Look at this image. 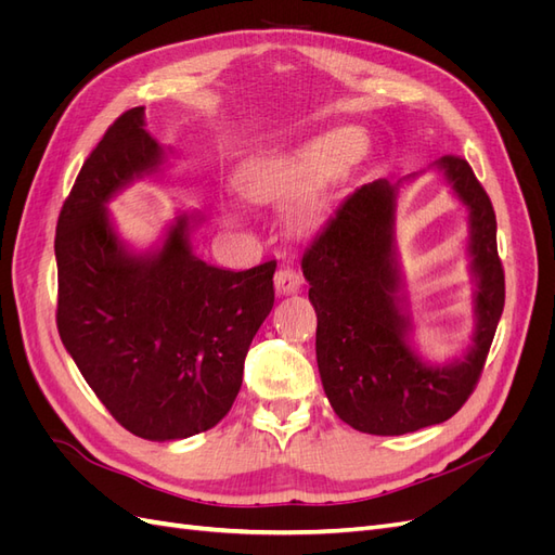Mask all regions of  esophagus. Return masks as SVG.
<instances>
[{
  "label": "esophagus",
  "instance_id": "34e87169",
  "mask_svg": "<svg viewBox=\"0 0 555 555\" xmlns=\"http://www.w3.org/2000/svg\"><path fill=\"white\" fill-rule=\"evenodd\" d=\"M300 284H304V275H300L296 268L282 266L280 271L275 273V289L280 294H294V292L300 289Z\"/></svg>",
  "mask_w": 555,
  "mask_h": 555
}]
</instances>
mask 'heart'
Listing matches in <instances>:
<instances>
[{
	"mask_svg": "<svg viewBox=\"0 0 555 555\" xmlns=\"http://www.w3.org/2000/svg\"><path fill=\"white\" fill-rule=\"evenodd\" d=\"M365 147V133L343 127L314 139L287 157L249 164L238 173V192L251 201H284L343 171Z\"/></svg>",
	"mask_w": 555,
	"mask_h": 555,
	"instance_id": "obj_1",
	"label": "heart"
}]
</instances>
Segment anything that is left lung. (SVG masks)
Segmentation results:
<instances>
[{
    "mask_svg": "<svg viewBox=\"0 0 555 555\" xmlns=\"http://www.w3.org/2000/svg\"><path fill=\"white\" fill-rule=\"evenodd\" d=\"M467 208L469 273L477 282L473 345L461 359L430 365L410 345L412 319L396 259L393 224L400 182L361 184L343 198L304 251L317 312V365L333 412L371 435H405L442 424L475 391L505 308V271L489 194L469 164H433ZM410 173L405 180L416 178Z\"/></svg>",
    "mask_w": 555,
    "mask_h": 555,
    "instance_id": "8db88e82",
    "label": "left lung"
}]
</instances>
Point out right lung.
<instances>
[{
  "label": "right lung",
  "instance_id": "obj_1",
  "mask_svg": "<svg viewBox=\"0 0 555 555\" xmlns=\"http://www.w3.org/2000/svg\"><path fill=\"white\" fill-rule=\"evenodd\" d=\"M145 108L122 113L66 196L55 233L57 331L80 375L115 422L171 442L217 426L243 384L251 338L273 310L275 261L224 271L198 259L182 212L162 245L131 251L106 204L159 171L166 150Z\"/></svg>",
  "mask_w": 555,
  "mask_h": 555
}]
</instances>
